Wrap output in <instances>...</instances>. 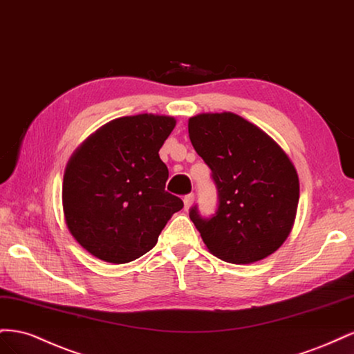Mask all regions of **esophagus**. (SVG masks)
<instances>
[{"mask_svg":"<svg viewBox=\"0 0 354 354\" xmlns=\"http://www.w3.org/2000/svg\"><path fill=\"white\" fill-rule=\"evenodd\" d=\"M194 201H195V195H194V194H189V195L185 196L183 202H185V209H186V211L192 207V203H194Z\"/></svg>","mask_w":354,"mask_h":354,"instance_id":"34e87169","label":"esophagus"}]
</instances>
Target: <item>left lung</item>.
Returning <instances> with one entry per match:
<instances>
[{
  "mask_svg": "<svg viewBox=\"0 0 354 354\" xmlns=\"http://www.w3.org/2000/svg\"><path fill=\"white\" fill-rule=\"evenodd\" d=\"M189 137L212 171L218 209L190 220L208 251L232 264H251L279 250L291 233L299 180L292 160L261 128L232 112L189 118Z\"/></svg>",
  "mask_w": 354,
  "mask_h": 354,
  "instance_id": "8db88e82",
  "label": "left lung"
}]
</instances>
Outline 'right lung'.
I'll list each match as a JSON object with an SVG mask.
<instances>
[{
    "label": "right lung",
    "mask_w": 354,
    "mask_h": 354,
    "mask_svg": "<svg viewBox=\"0 0 354 354\" xmlns=\"http://www.w3.org/2000/svg\"><path fill=\"white\" fill-rule=\"evenodd\" d=\"M176 122L153 113L116 118L72 153L63 176V216L75 241L95 259H138L183 208L165 192L168 168L159 158Z\"/></svg>",
    "instance_id": "obj_1"
}]
</instances>
